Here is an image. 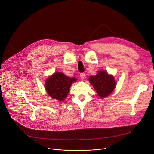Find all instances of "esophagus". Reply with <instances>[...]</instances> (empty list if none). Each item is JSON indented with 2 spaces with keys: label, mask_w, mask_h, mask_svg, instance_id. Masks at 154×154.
Masks as SVG:
<instances>
[{
  "label": "esophagus",
  "mask_w": 154,
  "mask_h": 154,
  "mask_svg": "<svg viewBox=\"0 0 154 154\" xmlns=\"http://www.w3.org/2000/svg\"><path fill=\"white\" fill-rule=\"evenodd\" d=\"M80 76L81 79L83 80V79H85V73H81V74H80Z\"/></svg>",
  "instance_id": "34e87169"
}]
</instances>
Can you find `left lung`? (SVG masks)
<instances>
[{"mask_svg": "<svg viewBox=\"0 0 154 154\" xmlns=\"http://www.w3.org/2000/svg\"><path fill=\"white\" fill-rule=\"evenodd\" d=\"M89 80L101 98L111 94L116 86L114 77L105 71H98L97 75L90 76Z\"/></svg>", "mask_w": 154, "mask_h": 154, "instance_id": "1", "label": "left lung"}]
</instances>
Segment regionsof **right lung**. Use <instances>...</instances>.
I'll return each mask as SVG.
<instances>
[{
    "mask_svg": "<svg viewBox=\"0 0 154 154\" xmlns=\"http://www.w3.org/2000/svg\"><path fill=\"white\" fill-rule=\"evenodd\" d=\"M77 80L75 77L70 78L63 72H56L47 79L45 87L51 98L62 101L67 97L71 85Z\"/></svg>",
    "mask_w": 154,
    "mask_h": 154,
    "instance_id": "1",
    "label": "right lung"
}]
</instances>
